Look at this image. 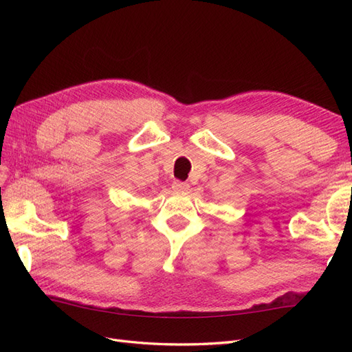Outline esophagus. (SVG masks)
I'll return each mask as SVG.
<instances>
[{"mask_svg":"<svg viewBox=\"0 0 352 352\" xmlns=\"http://www.w3.org/2000/svg\"><path fill=\"white\" fill-rule=\"evenodd\" d=\"M172 188L175 190H179V192H186V190L189 189V185L186 182H180V180H175Z\"/></svg>","mask_w":352,"mask_h":352,"instance_id":"obj_1","label":"esophagus"}]
</instances>
